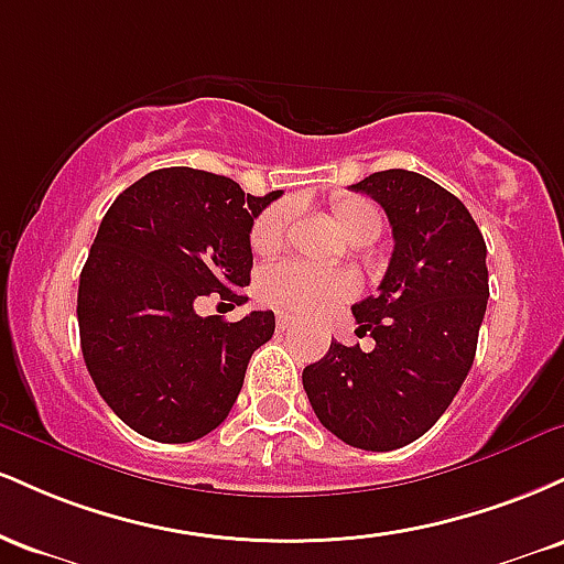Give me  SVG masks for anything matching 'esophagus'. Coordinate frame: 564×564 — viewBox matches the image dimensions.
<instances>
[{"instance_id":"1","label":"esophagus","mask_w":564,"mask_h":564,"mask_svg":"<svg viewBox=\"0 0 564 564\" xmlns=\"http://www.w3.org/2000/svg\"><path fill=\"white\" fill-rule=\"evenodd\" d=\"M275 326H278V332H289V328L296 326V318H294V315H289V313H278Z\"/></svg>"}]
</instances>
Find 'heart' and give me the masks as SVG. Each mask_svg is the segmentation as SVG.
<instances>
[{
	"mask_svg": "<svg viewBox=\"0 0 564 564\" xmlns=\"http://www.w3.org/2000/svg\"><path fill=\"white\" fill-rule=\"evenodd\" d=\"M334 223L352 243H371L384 228L381 209L366 196L339 193L328 200ZM291 209L286 204H275L264 209L257 223L251 225V251L257 257H273L286 243ZM260 300L273 307L286 310L296 315H313L326 310L328 304L352 296L355 281L339 270L310 268L300 262H278L270 264L260 275Z\"/></svg>",
	"mask_w": 564,
	"mask_h": 564,
	"instance_id": "b5f03b06",
	"label": "heart"
}]
</instances>
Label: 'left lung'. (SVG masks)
I'll list each match as a JSON object with an SVG mask.
<instances>
[{
    "mask_svg": "<svg viewBox=\"0 0 564 564\" xmlns=\"http://www.w3.org/2000/svg\"><path fill=\"white\" fill-rule=\"evenodd\" d=\"M349 187L392 225L379 291L352 304L377 347L332 341L302 384L328 432L352 448L394 451L432 430L467 379L490 294L488 249L467 206L424 174L373 172Z\"/></svg>",
    "mask_w": 564,
    "mask_h": 564,
    "instance_id": "1",
    "label": "left lung"
}]
</instances>
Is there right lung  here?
<instances>
[{
    "label": "right lung",
    "mask_w": 564,
    "mask_h": 564,
    "mask_svg": "<svg viewBox=\"0 0 564 564\" xmlns=\"http://www.w3.org/2000/svg\"><path fill=\"white\" fill-rule=\"evenodd\" d=\"M278 196L170 166L129 185L102 217L79 278L82 352L97 392L142 437L191 443L228 419L275 315L200 318L196 300H246L251 225Z\"/></svg>",
    "instance_id": "add662e5"
}]
</instances>
